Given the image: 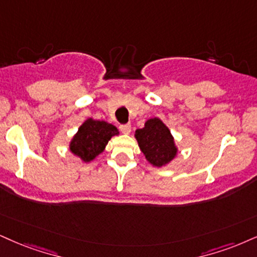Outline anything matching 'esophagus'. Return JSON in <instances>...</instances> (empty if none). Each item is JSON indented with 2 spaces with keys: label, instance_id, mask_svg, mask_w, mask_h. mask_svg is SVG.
<instances>
[{
  "label": "esophagus",
  "instance_id": "esophagus-1",
  "mask_svg": "<svg viewBox=\"0 0 257 257\" xmlns=\"http://www.w3.org/2000/svg\"><path fill=\"white\" fill-rule=\"evenodd\" d=\"M120 131H121L123 135H128L130 132H131V125H130V123H125V125H120Z\"/></svg>",
  "mask_w": 257,
  "mask_h": 257
}]
</instances>
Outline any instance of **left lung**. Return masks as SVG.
Listing matches in <instances>:
<instances>
[{"instance_id": "left-lung-1", "label": "left lung", "mask_w": 257, "mask_h": 257, "mask_svg": "<svg viewBox=\"0 0 257 257\" xmlns=\"http://www.w3.org/2000/svg\"><path fill=\"white\" fill-rule=\"evenodd\" d=\"M135 138L141 151L153 167L167 166L179 154L169 127L157 116L148 119L143 128L136 130Z\"/></svg>"}]
</instances>
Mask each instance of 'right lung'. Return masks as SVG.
<instances>
[{"mask_svg": "<svg viewBox=\"0 0 257 257\" xmlns=\"http://www.w3.org/2000/svg\"><path fill=\"white\" fill-rule=\"evenodd\" d=\"M119 131L112 123L104 120L85 119L78 131L71 138L69 150L82 162L88 163L102 154L110 138L118 136Z\"/></svg>", "mask_w": 257, "mask_h": 257, "instance_id": "obj_1", "label": "right lung"}]
</instances>
